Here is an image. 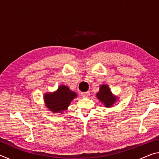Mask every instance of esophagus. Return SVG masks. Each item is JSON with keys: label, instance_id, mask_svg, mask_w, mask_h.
I'll return each instance as SVG.
<instances>
[{"label": "esophagus", "instance_id": "obj_1", "mask_svg": "<svg viewBox=\"0 0 159 159\" xmlns=\"http://www.w3.org/2000/svg\"><path fill=\"white\" fill-rule=\"evenodd\" d=\"M80 95H81V96L83 97V98H88V97L90 96V92H88V91H87V92H83L80 93Z\"/></svg>", "mask_w": 159, "mask_h": 159}]
</instances>
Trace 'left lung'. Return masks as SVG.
Wrapping results in <instances>:
<instances>
[{
  "mask_svg": "<svg viewBox=\"0 0 159 159\" xmlns=\"http://www.w3.org/2000/svg\"><path fill=\"white\" fill-rule=\"evenodd\" d=\"M97 97L105 104L106 107H111L116 99V98L112 95L109 87L106 85H102L99 88V91L98 93H97Z\"/></svg>",
  "mask_w": 159,
  "mask_h": 159,
  "instance_id": "left-lung-1",
  "label": "left lung"
}]
</instances>
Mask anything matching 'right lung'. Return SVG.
Segmentation results:
<instances>
[{
  "instance_id": "obj_1",
  "label": "right lung",
  "mask_w": 159,
  "mask_h": 159,
  "mask_svg": "<svg viewBox=\"0 0 159 159\" xmlns=\"http://www.w3.org/2000/svg\"><path fill=\"white\" fill-rule=\"evenodd\" d=\"M76 97V94L69 90L68 87L61 85L57 92L45 94L44 99L46 106L51 111L61 113L68 107L70 102Z\"/></svg>"
}]
</instances>
